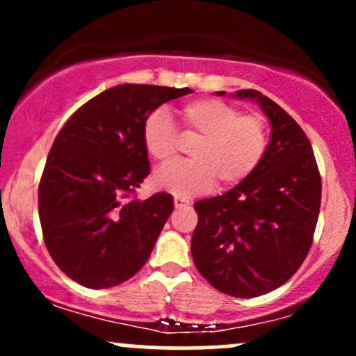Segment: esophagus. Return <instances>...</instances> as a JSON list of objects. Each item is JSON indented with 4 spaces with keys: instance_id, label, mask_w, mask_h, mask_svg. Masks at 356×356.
I'll return each instance as SVG.
<instances>
[{
    "instance_id": "esophagus-1",
    "label": "esophagus",
    "mask_w": 356,
    "mask_h": 356,
    "mask_svg": "<svg viewBox=\"0 0 356 356\" xmlns=\"http://www.w3.org/2000/svg\"><path fill=\"white\" fill-rule=\"evenodd\" d=\"M174 206H175V209H182V207L191 206V201H189V199H184V197H175L174 199Z\"/></svg>"
}]
</instances>
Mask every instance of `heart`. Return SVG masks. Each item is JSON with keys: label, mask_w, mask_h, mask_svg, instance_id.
Returning a JSON list of instances; mask_svg holds the SVG:
<instances>
[{"label": "heart", "mask_w": 356, "mask_h": 356, "mask_svg": "<svg viewBox=\"0 0 356 356\" xmlns=\"http://www.w3.org/2000/svg\"><path fill=\"white\" fill-rule=\"evenodd\" d=\"M179 122L186 134L197 137L189 162L159 169L155 187L177 195L207 192L218 179L222 187L243 182L261 164L268 149L266 124L257 115H241L232 105L216 99H199L179 108ZM142 140L150 157L165 164L175 154L177 130L164 108H155L144 120Z\"/></svg>", "instance_id": "1"}]
</instances>
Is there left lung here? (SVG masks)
Masks as SVG:
<instances>
[{
	"mask_svg": "<svg viewBox=\"0 0 356 356\" xmlns=\"http://www.w3.org/2000/svg\"><path fill=\"white\" fill-rule=\"evenodd\" d=\"M232 97L256 102L268 117V149L248 179L194 204L199 222L191 252L216 289L254 298L284 284L308 256L321 179L312 144L295 118L257 90H238Z\"/></svg>",
	"mask_w": 356,
	"mask_h": 356,
	"instance_id": "left-lung-1",
	"label": "left lung"
}]
</instances>
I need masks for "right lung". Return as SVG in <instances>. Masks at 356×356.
<instances>
[{
  "label": "right lung",
  "mask_w": 356,
  "mask_h": 356,
  "mask_svg": "<svg viewBox=\"0 0 356 356\" xmlns=\"http://www.w3.org/2000/svg\"><path fill=\"white\" fill-rule=\"evenodd\" d=\"M191 88L122 83L81 105L60 130L38 187L48 252L61 271L92 289L112 288L149 259L174 199L130 194L150 172L142 127Z\"/></svg>",
  "instance_id": "add662e5"
}]
</instances>
